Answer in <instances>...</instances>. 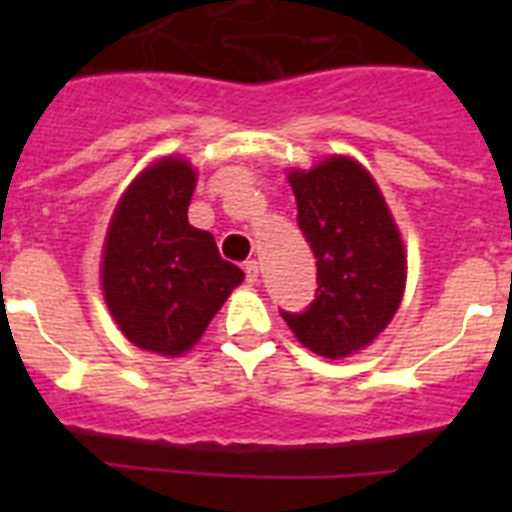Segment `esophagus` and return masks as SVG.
<instances>
[{
	"instance_id": "34e87169",
	"label": "esophagus",
	"mask_w": 512,
	"mask_h": 512,
	"mask_svg": "<svg viewBox=\"0 0 512 512\" xmlns=\"http://www.w3.org/2000/svg\"><path fill=\"white\" fill-rule=\"evenodd\" d=\"M243 271H246V282L248 284L259 282V261H256V259L246 261V264H243Z\"/></svg>"
}]
</instances>
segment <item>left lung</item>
Segmentation results:
<instances>
[{"mask_svg":"<svg viewBox=\"0 0 512 512\" xmlns=\"http://www.w3.org/2000/svg\"><path fill=\"white\" fill-rule=\"evenodd\" d=\"M287 179L297 225L315 253L318 289L305 312L282 310V318L312 354L343 359L395 318L408 277L405 246L377 182L354 158L330 156Z\"/></svg>","mask_w":512,"mask_h":512,"instance_id":"obj_1","label":"left lung"}]
</instances>
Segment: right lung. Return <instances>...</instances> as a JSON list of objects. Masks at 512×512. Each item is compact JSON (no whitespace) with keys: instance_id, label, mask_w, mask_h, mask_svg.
I'll return each mask as SVG.
<instances>
[{"instance_id":"1","label":"right lung","mask_w":512,"mask_h":512,"mask_svg":"<svg viewBox=\"0 0 512 512\" xmlns=\"http://www.w3.org/2000/svg\"><path fill=\"white\" fill-rule=\"evenodd\" d=\"M194 174L184 158H161L135 176L107 228L102 289L130 343L179 356L200 341L215 312L243 282L220 259L207 230L189 225Z\"/></svg>"}]
</instances>
